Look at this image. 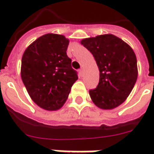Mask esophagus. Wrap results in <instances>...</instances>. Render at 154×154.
Segmentation results:
<instances>
[{"mask_svg": "<svg viewBox=\"0 0 154 154\" xmlns=\"http://www.w3.org/2000/svg\"><path fill=\"white\" fill-rule=\"evenodd\" d=\"M79 73H80V75H82L83 74H84V69L81 68L80 69H79Z\"/></svg>", "mask_w": 154, "mask_h": 154, "instance_id": "obj_1", "label": "esophagus"}]
</instances>
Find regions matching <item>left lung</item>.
Masks as SVG:
<instances>
[{"mask_svg":"<svg viewBox=\"0 0 154 154\" xmlns=\"http://www.w3.org/2000/svg\"><path fill=\"white\" fill-rule=\"evenodd\" d=\"M80 43L92 53L100 70L99 85L89 90L92 101L102 109L119 106L130 94L138 78L133 49L112 34L83 39Z\"/></svg>","mask_w":154,"mask_h":154,"instance_id":"obj_1","label":"left lung"}]
</instances>
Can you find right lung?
Masks as SVG:
<instances>
[{
    "instance_id": "1",
    "label": "right lung",
    "mask_w": 154,
    "mask_h": 154,
    "mask_svg": "<svg viewBox=\"0 0 154 154\" xmlns=\"http://www.w3.org/2000/svg\"><path fill=\"white\" fill-rule=\"evenodd\" d=\"M69 40L62 35L45 34L26 48L20 75L29 95L48 111L60 109L78 79L66 51Z\"/></svg>"
}]
</instances>
